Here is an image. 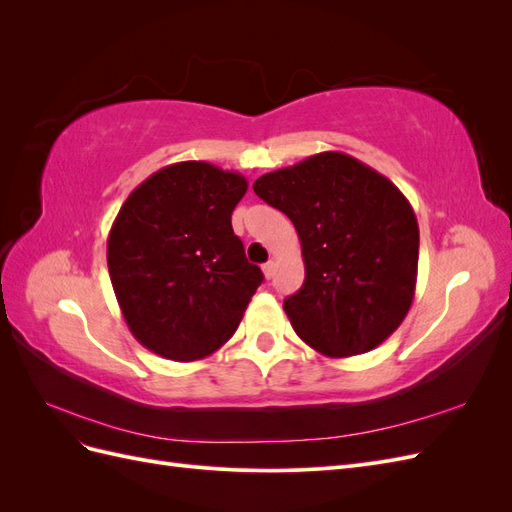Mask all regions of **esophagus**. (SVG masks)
Masks as SVG:
<instances>
[{
    "instance_id": "1",
    "label": "esophagus",
    "mask_w": 512,
    "mask_h": 512,
    "mask_svg": "<svg viewBox=\"0 0 512 512\" xmlns=\"http://www.w3.org/2000/svg\"><path fill=\"white\" fill-rule=\"evenodd\" d=\"M262 273H265L267 280H271V277L275 275V262H267V265L262 267Z\"/></svg>"
}]
</instances>
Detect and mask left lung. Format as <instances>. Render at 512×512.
<instances>
[{"label":"left lung","mask_w":512,"mask_h":512,"mask_svg":"<svg viewBox=\"0 0 512 512\" xmlns=\"http://www.w3.org/2000/svg\"><path fill=\"white\" fill-rule=\"evenodd\" d=\"M297 228L305 282L284 301L292 329L342 359L374 350L404 322L416 290L418 222L397 185L342 151L254 181Z\"/></svg>","instance_id":"1"}]
</instances>
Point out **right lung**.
I'll list each match as a JSON object with an SVG mask.
<instances>
[{"instance_id":"right-lung-1","label":"right lung","mask_w":512,"mask_h":512,"mask_svg":"<svg viewBox=\"0 0 512 512\" xmlns=\"http://www.w3.org/2000/svg\"><path fill=\"white\" fill-rule=\"evenodd\" d=\"M247 179L209 162H177L121 205L106 262L132 335L164 359L190 363L235 335L262 271L245 258L230 215Z\"/></svg>"}]
</instances>
